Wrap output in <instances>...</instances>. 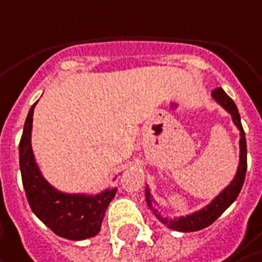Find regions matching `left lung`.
<instances>
[{"label":"left lung","mask_w":262,"mask_h":262,"mask_svg":"<svg viewBox=\"0 0 262 262\" xmlns=\"http://www.w3.org/2000/svg\"><path fill=\"white\" fill-rule=\"evenodd\" d=\"M213 98L232 116V120L234 123L237 125V128L240 129V163H238V169H237V175L235 178L232 180V182L215 198L211 201V204H208L205 208L196 211L193 214H188L185 217H177V219H167V217H163L160 215L158 211L152 207V196L149 193V190L146 188V202L147 207L152 210V213L155 214V217L164 223L166 226H169L170 229L173 231H181V232H193V231H201L207 226H210L211 223H214L223 211L237 199L242 187H243V182H245L246 170H247V146H246V137L245 131H243V126H242V120H240V113H238V108L235 105V102L225 93V90L222 87H217L213 90Z\"/></svg>","instance_id":"1"}]
</instances>
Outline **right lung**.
Returning a JSON list of instances; mask_svg holds the SVG:
<instances>
[{
	"label": "right lung",
	"instance_id": "right-lung-1",
	"mask_svg": "<svg viewBox=\"0 0 262 262\" xmlns=\"http://www.w3.org/2000/svg\"><path fill=\"white\" fill-rule=\"evenodd\" d=\"M36 104L28 112L19 143V166L28 204L33 213L60 237L74 242L95 237L117 188H107L99 194H71L55 190L42 177L31 149Z\"/></svg>",
	"mask_w": 262,
	"mask_h": 262
}]
</instances>
